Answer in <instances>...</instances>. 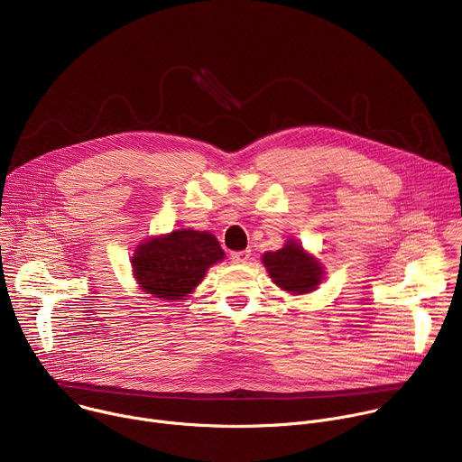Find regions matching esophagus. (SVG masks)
Wrapping results in <instances>:
<instances>
[{
    "label": "esophagus",
    "instance_id": "esophagus-1",
    "mask_svg": "<svg viewBox=\"0 0 462 462\" xmlns=\"http://www.w3.org/2000/svg\"><path fill=\"white\" fill-rule=\"evenodd\" d=\"M232 263H237V265H245V263L250 259V250H239V252H232L230 254Z\"/></svg>",
    "mask_w": 462,
    "mask_h": 462
}]
</instances>
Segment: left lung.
I'll return each mask as SVG.
<instances>
[{
    "instance_id": "left-lung-1",
    "label": "left lung",
    "mask_w": 462,
    "mask_h": 462,
    "mask_svg": "<svg viewBox=\"0 0 462 462\" xmlns=\"http://www.w3.org/2000/svg\"><path fill=\"white\" fill-rule=\"evenodd\" d=\"M263 263H265L273 282L292 294L314 291L323 274L319 263L307 255L294 241H289L276 252H267L263 255Z\"/></svg>"
}]
</instances>
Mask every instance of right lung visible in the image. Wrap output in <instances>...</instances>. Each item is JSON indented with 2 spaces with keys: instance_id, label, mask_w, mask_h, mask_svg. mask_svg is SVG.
I'll use <instances>...</instances> for the list:
<instances>
[{
  "instance_id": "1",
  "label": "right lung",
  "mask_w": 462,
  "mask_h": 462,
  "mask_svg": "<svg viewBox=\"0 0 462 462\" xmlns=\"http://www.w3.org/2000/svg\"><path fill=\"white\" fill-rule=\"evenodd\" d=\"M225 252L210 232L175 230L143 243L134 255L139 285L155 298L180 300L201 283L207 271Z\"/></svg>"
}]
</instances>
